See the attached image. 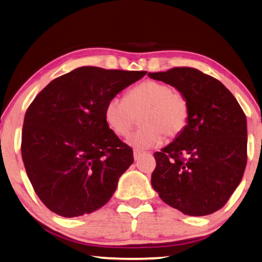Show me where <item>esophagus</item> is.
I'll return each mask as SVG.
<instances>
[{
	"label": "esophagus",
	"mask_w": 262,
	"mask_h": 262,
	"mask_svg": "<svg viewBox=\"0 0 262 262\" xmlns=\"http://www.w3.org/2000/svg\"><path fill=\"white\" fill-rule=\"evenodd\" d=\"M143 155H144V153L143 152H140V150H135V152H134V158H135V160H136V161H137V160H139L141 157H143Z\"/></svg>",
	"instance_id": "esophagus-1"
}]
</instances>
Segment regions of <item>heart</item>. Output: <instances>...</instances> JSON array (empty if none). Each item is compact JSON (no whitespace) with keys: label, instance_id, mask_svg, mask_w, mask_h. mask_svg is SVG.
Returning a JSON list of instances; mask_svg holds the SVG:
<instances>
[{"label":"heart","instance_id":"b5f03b06","mask_svg":"<svg viewBox=\"0 0 262 262\" xmlns=\"http://www.w3.org/2000/svg\"><path fill=\"white\" fill-rule=\"evenodd\" d=\"M189 115L185 95L157 80L140 82L126 96H112L104 107L105 122L117 136H127L140 117L143 126L127 139L128 145L137 149L158 147L163 143L164 135H180Z\"/></svg>","mask_w":262,"mask_h":262}]
</instances>
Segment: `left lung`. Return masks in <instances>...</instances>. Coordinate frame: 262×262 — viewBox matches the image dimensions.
I'll return each mask as SVG.
<instances>
[{
    "label": "left lung",
    "instance_id": "obj_1",
    "mask_svg": "<svg viewBox=\"0 0 262 262\" xmlns=\"http://www.w3.org/2000/svg\"><path fill=\"white\" fill-rule=\"evenodd\" d=\"M182 92L189 121L170 144L154 154L152 186L167 205L190 216L221 209L237 189L247 161L246 116L221 81L193 68L149 72Z\"/></svg>",
    "mask_w": 262,
    "mask_h": 262
}]
</instances>
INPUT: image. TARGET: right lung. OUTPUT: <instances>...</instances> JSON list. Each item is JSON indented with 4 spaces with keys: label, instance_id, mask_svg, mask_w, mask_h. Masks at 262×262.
<instances>
[{
    "label": "right lung",
    "instance_id": "obj_1",
    "mask_svg": "<svg viewBox=\"0 0 262 262\" xmlns=\"http://www.w3.org/2000/svg\"><path fill=\"white\" fill-rule=\"evenodd\" d=\"M146 73L77 68L50 81L31 103L23 162L35 193L55 214L81 216L113 196L134 152L109 128L104 107Z\"/></svg>",
    "mask_w": 262,
    "mask_h": 262
}]
</instances>
